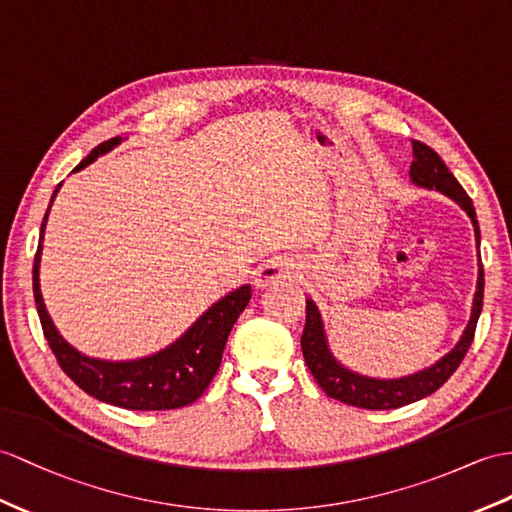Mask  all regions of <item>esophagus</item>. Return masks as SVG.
<instances>
[{
	"instance_id": "34e87169",
	"label": "esophagus",
	"mask_w": 512,
	"mask_h": 512,
	"mask_svg": "<svg viewBox=\"0 0 512 512\" xmlns=\"http://www.w3.org/2000/svg\"><path fill=\"white\" fill-rule=\"evenodd\" d=\"M299 273V265L293 258H273L271 263L260 267L256 276V286H271L282 280H291Z\"/></svg>"
}]
</instances>
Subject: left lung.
Listing matches in <instances>:
<instances>
[{
    "label": "left lung",
    "mask_w": 512,
    "mask_h": 512,
    "mask_svg": "<svg viewBox=\"0 0 512 512\" xmlns=\"http://www.w3.org/2000/svg\"><path fill=\"white\" fill-rule=\"evenodd\" d=\"M410 180L423 189H434L441 191L443 195L452 197L454 202L465 210L473 223V232H476V239L480 245V228L476 219V208L469 195L465 193L463 186L452 176V171L447 169L441 156L434 152L432 147L426 143L413 141V165H410ZM482 297H484V269L482 263L478 265V286L476 295H473V306H471V317L467 328L460 336V341L452 352H447L441 360H436L434 365L428 369L417 371L413 376L404 378H393V380H380V378H369L360 376V373L343 367L339 360L334 358L330 352V345L326 339V330H323V321L319 315V308L313 299H306V326L302 334V352L304 360L313 373L317 384L326 391L332 400H339L343 404L367 408V410H389V408H400L406 404H413L423 397L432 395L439 386L447 382V378L458 369L463 363V358L469 350L473 341V334H476V323L482 313Z\"/></svg>",
    "instance_id": "obj_1"
}]
</instances>
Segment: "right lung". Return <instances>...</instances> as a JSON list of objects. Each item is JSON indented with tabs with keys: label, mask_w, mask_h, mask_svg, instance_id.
Segmentation results:
<instances>
[{
	"label": "right lung",
	"mask_w": 512,
	"mask_h": 512,
	"mask_svg": "<svg viewBox=\"0 0 512 512\" xmlns=\"http://www.w3.org/2000/svg\"><path fill=\"white\" fill-rule=\"evenodd\" d=\"M121 143V136L97 145L73 171L89 167L99 156L108 154L112 147ZM60 189L56 186L54 197ZM49 202V208H52ZM41 223L39 249L34 256L32 286L34 302L39 310V319L43 334L52 347L62 371L76 382L84 393L93 395L95 400L106 402L128 410H171L193 404L202 395L208 384L213 382L215 373L221 365L223 347H226L228 334L232 326L252 299V286L243 284L239 289L221 297L219 302L210 306L193 326L186 330L180 339L167 345L152 356H143L136 360H102L91 358L76 347L69 345L56 330L52 317H49L39 282L41 252H43V234L47 226V215Z\"/></svg>",
	"instance_id": "obj_1"
}]
</instances>
